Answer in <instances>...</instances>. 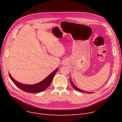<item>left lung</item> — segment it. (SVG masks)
Wrapping results in <instances>:
<instances>
[{
	"instance_id": "obj_1",
	"label": "left lung",
	"mask_w": 122,
	"mask_h": 122,
	"mask_svg": "<svg viewBox=\"0 0 122 122\" xmlns=\"http://www.w3.org/2000/svg\"><path fill=\"white\" fill-rule=\"evenodd\" d=\"M70 82H71V85H72V86L73 87V88H74V89H75L76 91H79V92H86V93H92V92H84V91H83L82 90H81V89H79V88H78V87H76L75 86V85L74 84V83L72 81H71V79H70Z\"/></svg>"
}]
</instances>
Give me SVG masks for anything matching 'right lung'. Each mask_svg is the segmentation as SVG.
<instances>
[{
    "mask_svg": "<svg viewBox=\"0 0 122 122\" xmlns=\"http://www.w3.org/2000/svg\"><path fill=\"white\" fill-rule=\"evenodd\" d=\"M57 70L58 69H56L52 73L50 74L42 81L35 85H25L21 84V83L15 80L12 77L10 74H9V75L12 81L13 82L14 84L19 88H20L22 90L25 92H27L29 93H35L40 92H42L46 90L50 85L51 82L52 81V80L55 74L57 72Z\"/></svg>",
    "mask_w": 122,
    "mask_h": 122,
    "instance_id": "right-lung-1",
    "label": "right lung"
}]
</instances>
